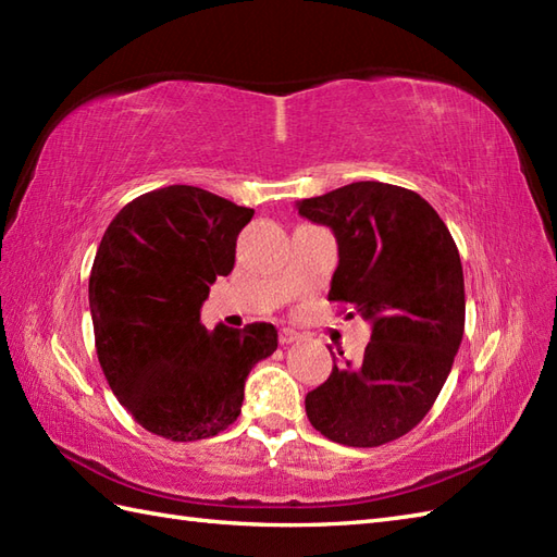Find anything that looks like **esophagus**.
Returning <instances> with one entry per match:
<instances>
[{"label":"esophagus","mask_w":557,"mask_h":557,"mask_svg":"<svg viewBox=\"0 0 557 557\" xmlns=\"http://www.w3.org/2000/svg\"><path fill=\"white\" fill-rule=\"evenodd\" d=\"M297 339H299V333H297V330H292V327H285L280 333L282 345H292V342H297Z\"/></svg>","instance_id":"1"}]
</instances>
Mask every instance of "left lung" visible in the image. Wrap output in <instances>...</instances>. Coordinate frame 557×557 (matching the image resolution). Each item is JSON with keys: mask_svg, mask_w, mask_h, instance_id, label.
<instances>
[{"mask_svg": "<svg viewBox=\"0 0 557 557\" xmlns=\"http://www.w3.org/2000/svg\"><path fill=\"white\" fill-rule=\"evenodd\" d=\"M299 215L337 236L327 299L373 323L363 357L333 361L327 381L306 395V413L333 443H393L431 411L465 335V275L453 234L417 191L381 182L304 198Z\"/></svg>", "mask_w": 557, "mask_h": 557, "instance_id": "1", "label": "left lung"}]
</instances>
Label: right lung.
I'll list each match as a JSON object with an SVG mask.
<instances>
[{"label": "right lung", "instance_id": "obj_1", "mask_svg": "<svg viewBox=\"0 0 557 557\" xmlns=\"http://www.w3.org/2000/svg\"><path fill=\"white\" fill-rule=\"evenodd\" d=\"M251 218V208L206 188H156L116 212L92 260L102 373L134 421L168 441L227 429L242 413L248 371L277 349L270 323L200 325L210 285L232 272L236 236Z\"/></svg>", "mask_w": 557, "mask_h": 557}]
</instances>
